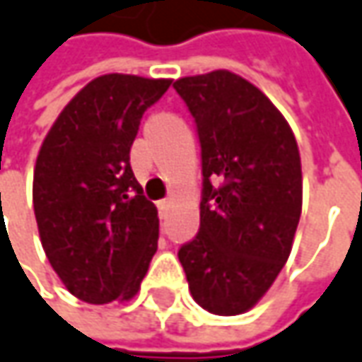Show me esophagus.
Listing matches in <instances>:
<instances>
[{"mask_svg":"<svg viewBox=\"0 0 362 362\" xmlns=\"http://www.w3.org/2000/svg\"><path fill=\"white\" fill-rule=\"evenodd\" d=\"M158 210H160V216L164 218V216L168 214V210H170V200H168V198H164V200L158 202Z\"/></svg>","mask_w":362,"mask_h":362,"instance_id":"esophagus-1","label":"esophagus"}]
</instances>
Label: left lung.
Returning a JSON list of instances; mask_svg holds the SVG:
<instances>
[{"instance_id": "8db88e82", "label": "left lung", "mask_w": 362, "mask_h": 362, "mask_svg": "<svg viewBox=\"0 0 362 362\" xmlns=\"http://www.w3.org/2000/svg\"><path fill=\"white\" fill-rule=\"evenodd\" d=\"M198 127L200 232L178 252L194 301L214 315L259 303L293 247L303 176L289 122L247 78L218 69L174 83Z\"/></svg>"}]
</instances>
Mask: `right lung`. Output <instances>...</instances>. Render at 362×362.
<instances>
[{
  "label": "right lung",
  "mask_w": 362,
  "mask_h": 362,
  "mask_svg": "<svg viewBox=\"0 0 362 362\" xmlns=\"http://www.w3.org/2000/svg\"><path fill=\"white\" fill-rule=\"evenodd\" d=\"M172 78L109 73L65 105L41 142L33 210L47 259L90 305L130 301L158 247V210L130 168L140 119Z\"/></svg>",
  "instance_id": "1"
}]
</instances>
